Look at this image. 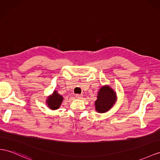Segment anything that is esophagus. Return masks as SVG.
<instances>
[{
  "mask_svg": "<svg viewBox=\"0 0 160 160\" xmlns=\"http://www.w3.org/2000/svg\"><path fill=\"white\" fill-rule=\"evenodd\" d=\"M82 95H81V94H76V97L78 98V99H81L82 97Z\"/></svg>",
  "mask_w": 160,
  "mask_h": 160,
  "instance_id": "obj_1",
  "label": "esophagus"
}]
</instances>
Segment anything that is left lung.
Returning a JSON list of instances; mask_svg holds the SVG:
<instances>
[{
    "label": "left lung",
    "instance_id": "left-lung-1",
    "mask_svg": "<svg viewBox=\"0 0 160 160\" xmlns=\"http://www.w3.org/2000/svg\"><path fill=\"white\" fill-rule=\"evenodd\" d=\"M116 100V93L108 86L101 87L95 101L96 110L99 113H105L111 108Z\"/></svg>",
    "mask_w": 160,
    "mask_h": 160
}]
</instances>
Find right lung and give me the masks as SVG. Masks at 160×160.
Returning <instances> with one entry per match:
<instances>
[{
  "label": "right lung",
  "instance_id": "1",
  "mask_svg": "<svg viewBox=\"0 0 160 160\" xmlns=\"http://www.w3.org/2000/svg\"><path fill=\"white\" fill-rule=\"evenodd\" d=\"M63 97L59 95L56 91H54L52 96L47 99V103H48V107L51 109H58L62 103Z\"/></svg>",
  "mask_w": 160,
  "mask_h": 160
}]
</instances>
